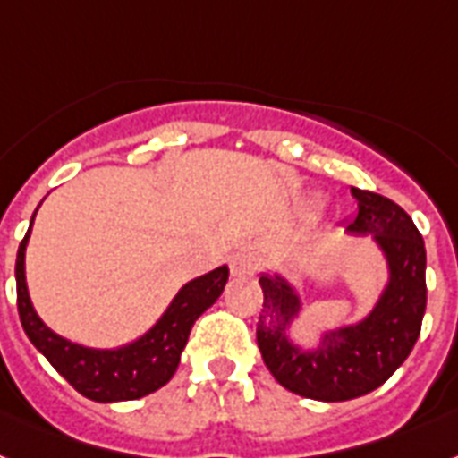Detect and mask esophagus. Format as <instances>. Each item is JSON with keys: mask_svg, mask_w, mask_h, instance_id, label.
Returning <instances> with one entry per match:
<instances>
[{"mask_svg": "<svg viewBox=\"0 0 458 458\" xmlns=\"http://www.w3.org/2000/svg\"><path fill=\"white\" fill-rule=\"evenodd\" d=\"M262 267V257L255 250H238L232 257V274L233 276H252Z\"/></svg>", "mask_w": 458, "mask_h": 458, "instance_id": "obj_1", "label": "esophagus"}]
</instances>
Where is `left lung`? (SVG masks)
<instances>
[{"mask_svg":"<svg viewBox=\"0 0 458 458\" xmlns=\"http://www.w3.org/2000/svg\"><path fill=\"white\" fill-rule=\"evenodd\" d=\"M358 215L346 232L368 236L386 257L388 283L372 311L356 325L325 330L316 349L293 344L301 311L297 290L283 276L262 274L264 304L257 346L274 379L301 398L342 403L379 388L407 360L426 311V248L410 215L391 199L351 187Z\"/></svg>","mask_w":458,"mask_h":458,"instance_id":"8db88e82","label":"left lung"}]
</instances>
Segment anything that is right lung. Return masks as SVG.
<instances>
[{
    "mask_svg": "<svg viewBox=\"0 0 458 458\" xmlns=\"http://www.w3.org/2000/svg\"><path fill=\"white\" fill-rule=\"evenodd\" d=\"M30 232L32 225L21 241L16 257L18 316L22 330L41 356L84 398L96 403L138 400L165 386L180 365V356L187 346L189 332L194 327L196 318L210 309L225 290L229 269L217 267L182 285L152 330H147L135 342L119 349H89L55 335L34 311L25 283V248H28Z\"/></svg>",
    "mask_w": 458,
    "mask_h": 458,
    "instance_id": "add662e5",
    "label": "right lung"
}]
</instances>
